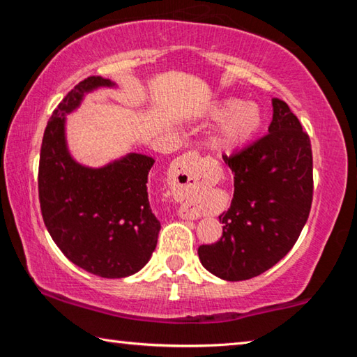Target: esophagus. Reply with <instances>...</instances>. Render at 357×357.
I'll return each mask as SVG.
<instances>
[{"label":"esophagus","mask_w":357,"mask_h":357,"mask_svg":"<svg viewBox=\"0 0 357 357\" xmlns=\"http://www.w3.org/2000/svg\"><path fill=\"white\" fill-rule=\"evenodd\" d=\"M174 179L181 181V185L185 189H193L198 185V154L197 153H187L184 155L178 157L172 165ZM178 215L184 220H193L198 219L200 214L187 206H181L178 211Z\"/></svg>","instance_id":"esophagus-1"}]
</instances>
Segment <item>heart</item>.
I'll return each instance as SVG.
<instances>
[{
    "label": "heart",
    "mask_w": 357,
    "mask_h": 357,
    "mask_svg": "<svg viewBox=\"0 0 357 357\" xmlns=\"http://www.w3.org/2000/svg\"><path fill=\"white\" fill-rule=\"evenodd\" d=\"M208 118L219 121L214 143L219 148L244 146L261 130L264 116L258 104L238 98H223L209 107Z\"/></svg>",
    "instance_id": "b5f03b06"
}]
</instances>
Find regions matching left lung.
<instances>
[{"label":"left lung","instance_id":"1","mask_svg":"<svg viewBox=\"0 0 357 357\" xmlns=\"http://www.w3.org/2000/svg\"><path fill=\"white\" fill-rule=\"evenodd\" d=\"M269 134L231 157V206L219 220L220 241L200 245L203 268L228 282L249 280L291 250L312 206V148L296 114L273 99Z\"/></svg>","mask_w":357,"mask_h":357}]
</instances>
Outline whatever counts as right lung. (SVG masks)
<instances>
[{"label": "right lung", "instance_id": "right-lung-1", "mask_svg": "<svg viewBox=\"0 0 357 357\" xmlns=\"http://www.w3.org/2000/svg\"><path fill=\"white\" fill-rule=\"evenodd\" d=\"M118 88L88 77L63 99L47 123L39 162V202L52 239L89 274L123 279L143 269L157 245L160 222L148 197L154 159L134 149L102 167L80 164L68 143V114L86 94Z\"/></svg>", "mask_w": 357, "mask_h": 357}]
</instances>
